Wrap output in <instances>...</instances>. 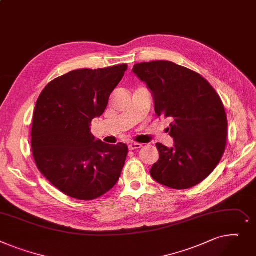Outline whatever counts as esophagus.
Here are the masks:
<instances>
[{
  "label": "esophagus",
  "instance_id": "1",
  "mask_svg": "<svg viewBox=\"0 0 256 256\" xmlns=\"http://www.w3.org/2000/svg\"><path fill=\"white\" fill-rule=\"evenodd\" d=\"M142 148V144H138V142H132L129 144V150L130 151H134V150H138Z\"/></svg>",
  "mask_w": 256,
  "mask_h": 256
}]
</instances>
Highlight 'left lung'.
I'll list each match as a JSON object with an SVG mask.
<instances>
[{"instance_id": "8db88e82", "label": "left lung", "mask_w": 256, "mask_h": 256, "mask_svg": "<svg viewBox=\"0 0 256 256\" xmlns=\"http://www.w3.org/2000/svg\"><path fill=\"white\" fill-rule=\"evenodd\" d=\"M132 70L152 91L156 114L172 118L174 146L156 144L160 157L150 174L172 189L200 184L216 168L226 146L228 116L221 98L200 74L172 62L140 63Z\"/></svg>"}]
</instances>
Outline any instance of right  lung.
<instances>
[{
  "instance_id": "obj_1",
  "label": "right lung",
  "mask_w": 256,
  "mask_h": 256,
  "mask_svg": "<svg viewBox=\"0 0 256 256\" xmlns=\"http://www.w3.org/2000/svg\"><path fill=\"white\" fill-rule=\"evenodd\" d=\"M126 64L78 69L52 80L34 110L32 152L39 172L64 194L93 200L118 181L128 146L95 140L91 122L108 106Z\"/></svg>"
}]
</instances>
